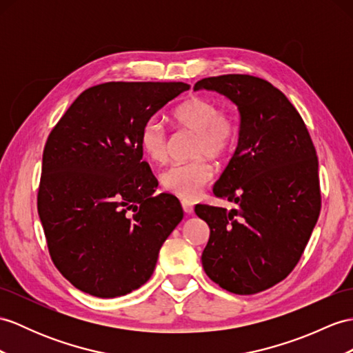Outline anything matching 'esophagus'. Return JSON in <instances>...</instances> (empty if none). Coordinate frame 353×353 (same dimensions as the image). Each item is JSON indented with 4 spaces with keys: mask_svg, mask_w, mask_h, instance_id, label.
Here are the masks:
<instances>
[{
    "mask_svg": "<svg viewBox=\"0 0 353 353\" xmlns=\"http://www.w3.org/2000/svg\"><path fill=\"white\" fill-rule=\"evenodd\" d=\"M181 205H183V210H184L185 214H193V206H194V203H193L192 201L183 199V201H181Z\"/></svg>",
    "mask_w": 353,
    "mask_h": 353,
    "instance_id": "34e87169",
    "label": "esophagus"
}]
</instances>
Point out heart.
<instances>
[{
  "label": "heart",
  "instance_id": "b5f03b06",
  "mask_svg": "<svg viewBox=\"0 0 353 353\" xmlns=\"http://www.w3.org/2000/svg\"><path fill=\"white\" fill-rule=\"evenodd\" d=\"M176 127L196 133L192 156L196 159L172 165L161 174V187L184 199H190L211 181L214 170L208 160L226 156L235 147L239 127L235 115L219 109L217 103L203 97H190L172 112ZM169 137L159 121H148L141 132V148L150 161L163 165L168 160Z\"/></svg>",
  "mask_w": 353,
  "mask_h": 353
}]
</instances>
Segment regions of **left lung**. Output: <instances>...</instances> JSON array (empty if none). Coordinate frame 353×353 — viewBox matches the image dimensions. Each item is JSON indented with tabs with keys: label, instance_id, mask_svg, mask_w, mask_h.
I'll return each mask as SVG.
<instances>
[{
	"label": "left lung",
	"instance_id": "8db88e82",
	"mask_svg": "<svg viewBox=\"0 0 353 353\" xmlns=\"http://www.w3.org/2000/svg\"><path fill=\"white\" fill-rule=\"evenodd\" d=\"M194 90L226 96L241 118L234 157L212 188L236 208H194L210 226L202 266L220 288L253 295L289 276L319 219L316 150L298 110L268 81L223 74L201 79Z\"/></svg>",
	"mask_w": 353,
	"mask_h": 353
}]
</instances>
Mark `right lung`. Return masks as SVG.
Masks as SVG:
<instances>
[{
	"label": "right lung",
	"mask_w": 353,
	"mask_h": 353,
	"mask_svg": "<svg viewBox=\"0 0 353 353\" xmlns=\"http://www.w3.org/2000/svg\"><path fill=\"white\" fill-rule=\"evenodd\" d=\"M184 82H106L85 90L43 150L37 210L50 259L85 294L115 298L152 276L178 223L174 194L142 161L141 132Z\"/></svg>",
	"instance_id": "obj_1"
}]
</instances>
